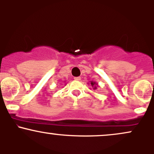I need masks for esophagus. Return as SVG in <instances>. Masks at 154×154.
Here are the masks:
<instances>
[{"label":"esophagus","instance_id":"esophagus-1","mask_svg":"<svg viewBox=\"0 0 154 154\" xmlns=\"http://www.w3.org/2000/svg\"><path fill=\"white\" fill-rule=\"evenodd\" d=\"M74 79H75V80H77V81L81 80V77H76Z\"/></svg>","mask_w":154,"mask_h":154}]
</instances>
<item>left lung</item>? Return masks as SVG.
<instances>
[{"label": "left lung", "mask_w": 154, "mask_h": 154, "mask_svg": "<svg viewBox=\"0 0 154 154\" xmlns=\"http://www.w3.org/2000/svg\"><path fill=\"white\" fill-rule=\"evenodd\" d=\"M91 85L93 86V87H94V88H93V89H97V87H96V86H95V85H97L96 83L94 82H91Z\"/></svg>", "instance_id": "8db88e82"}]
</instances>
